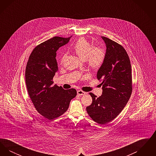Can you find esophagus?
I'll list each match as a JSON object with an SVG mask.
<instances>
[{
    "label": "esophagus",
    "mask_w": 156,
    "mask_h": 156,
    "mask_svg": "<svg viewBox=\"0 0 156 156\" xmlns=\"http://www.w3.org/2000/svg\"><path fill=\"white\" fill-rule=\"evenodd\" d=\"M77 94L79 95H84L86 94V92L82 91L81 90H77Z\"/></svg>",
    "instance_id": "esophagus-1"
}]
</instances>
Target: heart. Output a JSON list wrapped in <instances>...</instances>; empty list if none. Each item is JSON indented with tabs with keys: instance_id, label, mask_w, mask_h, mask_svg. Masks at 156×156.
Instances as JSON below:
<instances>
[{
	"instance_id": "1",
	"label": "heart",
	"mask_w": 156,
	"mask_h": 156,
	"mask_svg": "<svg viewBox=\"0 0 156 156\" xmlns=\"http://www.w3.org/2000/svg\"><path fill=\"white\" fill-rule=\"evenodd\" d=\"M74 51L82 60H86L90 69L96 71L102 66L104 62L105 52L101 47H93L88 40L84 38H80L74 46ZM66 55H63L61 58L62 63Z\"/></svg>"
}]
</instances>
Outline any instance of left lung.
Segmentation results:
<instances>
[{"label": "left lung", "instance_id": "8db88e82", "mask_svg": "<svg viewBox=\"0 0 156 156\" xmlns=\"http://www.w3.org/2000/svg\"><path fill=\"white\" fill-rule=\"evenodd\" d=\"M101 37L106 49L97 77L102 81V95L97 98L89 93L92 103L87 111L95 122L102 125L110 122L123 109L132 94V80L130 61L125 48L107 37Z\"/></svg>", "mask_w": 156, "mask_h": 156}]
</instances>
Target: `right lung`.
<instances>
[{
  "instance_id": "obj_1",
  "label": "right lung",
  "mask_w": 156,
  "mask_h": 156,
  "mask_svg": "<svg viewBox=\"0 0 156 156\" xmlns=\"http://www.w3.org/2000/svg\"><path fill=\"white\" fill-rule=\"evenodd\" d=\"M70 38L54 37L37 45L26 68V83L30 99L37 112L49 120L64 114L76 95L74 88L65 90L53 85L52 82L58 71L56 51L67 44Z\"/></svg>"
}]
</instances>
